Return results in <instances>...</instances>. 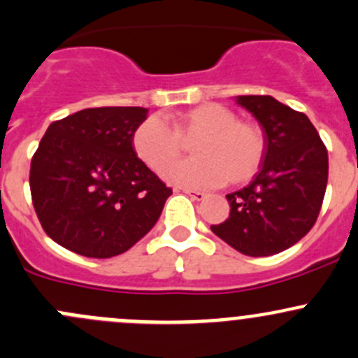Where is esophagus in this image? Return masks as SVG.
Segmentation results:
<instances>
[{"instance_id": "1", "label": "esophagus", "mask_w": 358, "mask_h": 358, "mask_svg": "<svg viewBox=\"0 0 358 358\" xmlns=\"http://www.w3.org/2000/svg\"><path fill=\"white\" fill-rule=\"evenodd\" d=\"M182 192H185L187 196H190L192 197L194 201H204L206 197V194L204 192H201V190H190V189H182Z\"/></svg>"}]
</instances>
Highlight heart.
<instances>
[{
	"label": "heart",
	"mask_w": 358,
	"mask_h": 358,
	"mask_svg": "<svg viewBox=\"0 0 358 358\" xmlns=\"http://www.w3.org/2000/svg\"><path fill=\"white\" fill-rule=\"evenodd\" d=\"M147 117L131 135L136 157L154 173H162L193 143L194 159L164 173L171 183L213 189L223 183L241 185L258 173L266 140L256 122L237 119L222 103L206 102L169 117Z\"/></svg>",
	"instance_id": "1"
}]
</instances>
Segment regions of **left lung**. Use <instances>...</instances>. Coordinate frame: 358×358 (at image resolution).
<instances>
[{
	"label": "left lung",
	"mask_w": 358,
	"mask_h": 358,
	"mask_svg": "<svg viewBox=\"0 0 358 358\" xmlns=\"http://www.w3.org/2000/svg\"><path fill=\"white\" fill-rule=\"evenodd\" d=\"M266 140L262 168L244 189L227 196L230 215L211 230L248 256H270L310 232L327 187L329 159L315 126L270 95H241Z\"/></svg>",
	"instance_id": "8db88e82"
}]
</instances>
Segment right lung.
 <instances>
[{
    "label": "right lung",
    "instance_id": "right-lung-1",
    "mask_svg": "<svg viewBox=\"0 0 358 358\" xmlns=\"http://www.w3.org/2000/svg\"><path fill=\"white\" fill-rule=\"evenodd\" d=\"M143 107L83 109L52 122L31 161V196L43 230L69 251L112 258L159 220L171 189L131 145Z\"/></svg>",
    "mask_w": 358,
    "mask_h": 358
}]
</instances>
